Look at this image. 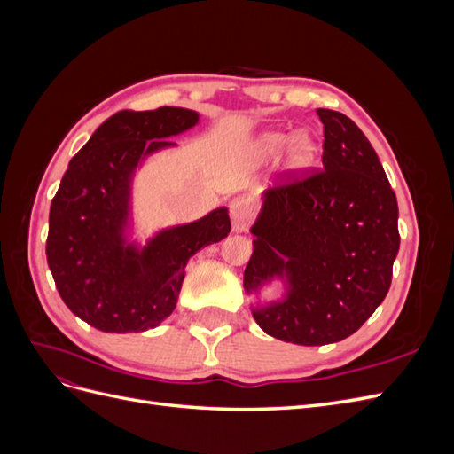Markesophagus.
I'll use <instances>...</instances> for the list:
<instances>
[{
    "mask_svg": "<svg viewBox=\"0 0 454 454\" xmlns=\"http://www.w3.org/2000/svg\"><path fill=\"white\" fill-rule=\"evenodd\" d=\"M231 219H232V229L237 232H242L248 229L254 219V204L250 199L237 197L231 202Z\"/></svg>",
    "mask_w": 454,
    "mask_h": 454,
    "instance_id": "esophagus-1",
    "label": "esophagus"
}]
</instances>
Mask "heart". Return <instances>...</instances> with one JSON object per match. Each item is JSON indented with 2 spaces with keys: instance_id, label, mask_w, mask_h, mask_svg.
Wrapping results in <instances>:
<instances>
[{
  "instance_id": "heart-1",
  "label": "heart",
  "mask_w": 454,
  "mask_h": 454,
  "mask_svg": "<svg viewBox=\"0 0 454 454\" xmlns=\"http://www.w3.org/2000/svg\"><path fill=\"white\" fill-rule=\"evenodd\" d=\"M290 144V136L284 132H269L259 140V153L277 157ZM316 155V145L309 134H297L290 145V159L295 167H305Z\"/></svg>"
}]
</instances>
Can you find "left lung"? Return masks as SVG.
Segmentation results:
<instances>
[{
    "label": "left lung",
    "mask_w": 454,
    "mask_h": 454,
    "mask_svg": "<svg viewBox=\"0 0 454 454\" xmlns=\"http://www.w3.org/2000/svg\"><path fill=\"white\" fill-rule=\"evenodd\" d=\"M316 114L324 168L284 174L265 191L244 270L248 294L286 282L284 299L252 314L270 337L305 347L358 332L387 297L400 250L397 200L375 149L347 115Z\"/></svg>",
    "instance_id": "8db88e82"
}]
</instances>
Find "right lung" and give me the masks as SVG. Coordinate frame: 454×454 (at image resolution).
Masks as SVG:
<instances>
[{
	"mask_svg": "<svg viewBox=\"0 0 454 454\" xmlns=\"http://www.w3.org/2000/svg\"><path fill=\"white\" fill-rule=\"evenodd\" d=\"M197 122L185 107L122 109L67 164L51 202L47 263L66 307L100 332L157 327L176 309L189 257L229 235L227 208H217L159 231L144 248L127 240L136 168Z\"/></svg>",
	"mask_w": 454,
	"mask_h": 454,
	"instance_id": "obj_1",
	"label": "right lung"
}]
</instances>
